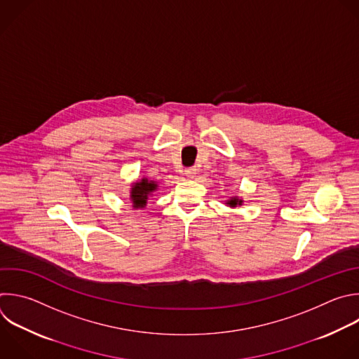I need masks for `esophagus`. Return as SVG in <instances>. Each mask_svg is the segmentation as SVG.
I'll return each instance as SVG.
<instances>
[{
    "instance_id": "obj_1",
    "label": "esophagus",
    "mask_w": 359,
    "mask_h": 359,
    "mask_svg": "<svg viewBox=\"0 0 359 359\" xmlns=\"http://www.w3.org/2000/svg\"><path fill=\"white\" fill-rule=\"evenodd\" d=\"M196 173H197V169L196 168H189L184 170V176L187 179H194L196 177Z\"/></svg>"
}]
</instances>
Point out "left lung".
I'll return each instance as SVG.
<instances>
[{"mask_svg":"<svg viewBox=\"0 0 359 359\" xmlns=\"http://www.w3.org/2000/svg\"><path fill=\"white\" fill-rule=\"evenodd\" d=\"M225 204H226L228 207L233 208V207H240V205H243V204H244V200H243V198H240L238 196H233V197H229V198L225 201Z\"/></svg>","mask_w":359,"mask_h":359,"instance_id":"1","label":"left lung"}]
</instances>
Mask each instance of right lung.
Instances as JSON below:
<instances>
[{
    "label": "right lung",
    "instance_id": "add662e5",
    "mask_svg": "<svg viewBox=\"0 0 359 359\" xmlns=\"http://www.w3.org/2000/svg\"><path fill=\"white\" fill-rule=\"evenodd\" d=\"M159 189V184L155 180L148 177H142L134 183H131L130 189V200L133 203V208H145L148 200L154 196V193Z\"/></svg>",
    "mask_w": 359,
    "mask_h": 359
}]
</instances>
